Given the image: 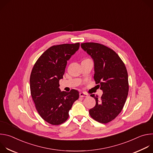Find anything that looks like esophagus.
<instances>
[{
    "mask_svg": "<svg viewBox=\"0 0 153 153\" xmlns=\"http://www.w3.org/2000/svg\"><path fill=\"white\" fill-rule=\"evenodd\" d=\"M79 96H80V97H87V96H88V94H85V93H84L80 92V93H79Z\"/></svg>",
    "mask_w": 153,
    "mask_h": 153,
    "instance_id": "obj_1",
    "label": "esophagus"
}]
</instances>
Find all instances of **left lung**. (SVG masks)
Here are the masks:
<instances>
[{
  "instance_id": "1",
  "label": "left lung",
  "mask_w": 153,
  "mask_h": 153,
  "mask_svg": "<svg viewBox=\"0 0 153 153\" xmlns=\"http://www.w3.org/2000/svg\"><path fill=\"white\" fill-rule=\"evenodd\" d=\"M82 48L91 56L94 63V79L103 91L100 99L93 94L96 105L89 111L91 117L102 123L114 120L121 112L129 90L125 65L112 49L100 43H81Z\"/></svg>"
}]
</instances>
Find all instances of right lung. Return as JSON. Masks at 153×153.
<instances>
[{
  "label": "right lung",
  "mask_w": 153,
  "mask_h": 153,
  "mask_svg": "<svg viewBox=\"0 0 153 153\" xmlns=\"http://www.w3.org/2000/svg\"><path fill=\"white\" fill-rule=\"evenodd\" d=\"M79 46V43L52 46L39 57L32 69L30 79L31 97L39 115L51 125L66 121L73 103L79 99L78 91H61L59 87L67 60Z\"/></svg>",
  "instance_id": "1"
}]
</instances>
